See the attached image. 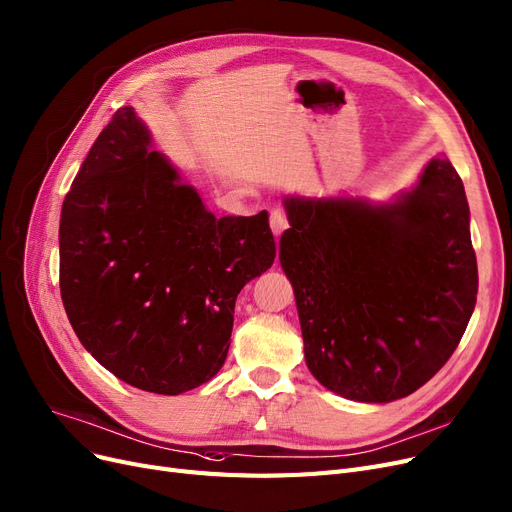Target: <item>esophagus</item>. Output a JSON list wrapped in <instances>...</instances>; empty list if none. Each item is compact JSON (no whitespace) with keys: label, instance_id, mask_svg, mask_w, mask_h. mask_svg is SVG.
<instances>
[{"label":"esophagus","instance_id":"obj_1","mask_svg":"<svg viewBox=\"0 0 512 512\" xmlns=\"http://www.w3.org/2000/svg\"><path fill=\"white\" fill-rule=\"evenodd\" d=\"M269 224H271L273 235L279 237L285 229H288V218H285V214L281 210H273L271 218H269Z\"/></svg>","mask_w":512,"mask_h":512}]
</instances>
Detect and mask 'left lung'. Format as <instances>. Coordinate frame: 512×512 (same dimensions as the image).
Masks as SVG:
<instances>
[{"mask_svg": "<svg viewBox=\"0 0 512 512\" xmlns=\"http://www.w3.org/2000/svg\"><path fill=\"white\" fill-rule=\"evenodd\" d=\"M279 241L311 374L344 399L412 395L452 357L477 302L464 185L445 155L391 201L283 199Z\"/></svg>", "mask_w": 512, "mask_h": 512, "instance_id": "obj_1", "label": "left lung"}]
</instances>
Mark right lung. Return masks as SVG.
I'll return each mask as SVG.
<instances>
[{"mask_svg":"<svg viewBox=\"0 0 512 512\" xmlns=\"http://www.w3.org/2000/svg\"><path fill=\"white\" fill-rule=\"evenodd\" d=\"M60 296L92 357L140 391L180 395L229 353L235 300L275 260L269 214L216 218L132 107L100 132L63 201Z\"/></svg>","mask_w":512,"mask_h":512,"instance_id":"add662e5","label":"right lung"}]
</instances>
